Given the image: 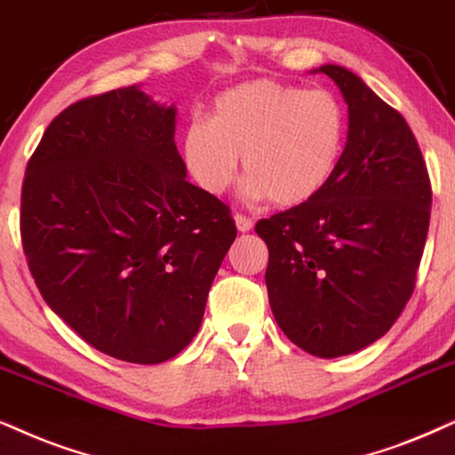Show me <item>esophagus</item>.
Returning a JSON list of instances; mask_svg holds the SVG:
<instances>
[{
	"label": "esophagus",
	"mask_w": 455,
	"mask_h": 455,
	"mask_svg": "<svg viewBox=\"0 0 455 455\" xmlns=\"http://www.w3.org/2000/svg\"><path fill=\"white\" fill-rule=\"evenodd\" d=\"M235 224H237L239 233H250L251 227H254V222H251L250 218H245L243 214H235Z\"/></svg>",
	"instance_id": "1"
}]
</instances>
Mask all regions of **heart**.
<instances>
[{
	"instance_id": "obj_1",
	"label": "heart",
	"mask_w": 455,
	"mask_h": 455,
	"mask_svg": "<svg viewBox=\"0 0 455 455\" xmlns=\"http://www.w3.org/2000/svg\"><path fill=\"white\" fill-rule=\"evenodd\" d=\"M344 140L347 113L331 92L254 79L218 94L208 122L182 132L180 153L204 193L227 191L243 157L247 197L298 208L330 185Z\"/></svg>"
}]
</instances>
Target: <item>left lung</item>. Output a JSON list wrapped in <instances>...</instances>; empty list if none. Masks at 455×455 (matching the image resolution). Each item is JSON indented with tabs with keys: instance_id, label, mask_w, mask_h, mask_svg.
I'll list each match as a JSON object with an SVG mask.
<instances>
[{
	"instance_id": "left-lung-1",
	"label": "left lung",
	"mask_w": 455,
	"mask_h": 455,
	"mask_svg": "<svg viewBox=\"0 0 455 455\" xmlns=\"http://www.w3.org/2000/svg\"><path fill=\"white\" fill-rule=\"evenodd\" d=\"M348 105L331 182L308 204L256 224L268 247L275 321L296 347L333 359L370 347L410 300L433 191L403 115L348 68L323 65Z\"/></svg>"
}]
</instances>
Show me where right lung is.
I'll list each match as a JSON object with an SVG mask.
<instances>
[{
    "label": "right lung",
    "instance_id": "right-lung-1",
    "mask_svg": "<svg viewBox=\"0 0 455 455\" xmlns=\"http://www.w3.org/2000/svg\"><path fill=\"white\" fill-rule=\"evenodd\" d=\"M176 107L138 85L67 107L25 172L22 247L44 300L96 350L164 363L204 321L237 237L227 205L187 180Z\"/></svg>",
    "mask_w": 455,
    "mask_h": 455
}]
</instances>
